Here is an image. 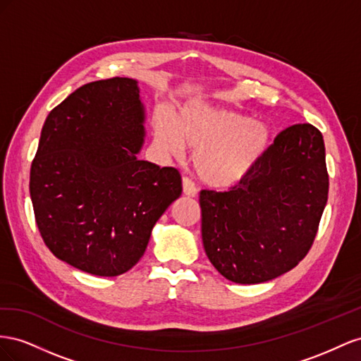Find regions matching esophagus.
I'll return each instance as SVG.
<instances>
[{
  "label": "esophagus",
  "instance_id": "obj_1",
  "mask_svg": "<svg viewBox=\"0 0 361 361\" xmlns=\"http://www.w3.org/2000/svg\"><path fill=\"white\" fill-rule=\"evenodd\" d=\"M183 193L188 195V197H193L197 193V188H195L193 181L188 177H183Z\"/></svg>",
  "mask_w": 361,
  "mask_h": 361
}]
</instances>
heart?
I'll return each mask as SVG.
<instances>
[{
    "instance_id": "b5f03b06",
    "label": "heart",
    "mask_w": 361,
    "mask_h": 361,
    "mask_svg": "<svg viewBox=\"0 0 361 361\" xmlns=\"http://www.w3.org/2000/svg\"><path fill=\"white\" fill-rule=\"evenodd\" d=\"M154 136L161 151L177 156L186 147L195 148L193 168L210 188H231L243 180L260 159L269 142L266 123L243 113L193 102L177 121L157 116Z\"/></svg>"
}]
</instances>
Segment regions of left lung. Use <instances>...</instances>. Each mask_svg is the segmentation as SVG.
Wrapping results in <instances>:
<instances>
[{
  "label": "left lung",
  "mask_w": 361,
  "mask_h": 361,
  "mask_svg": "<svg viewBox=\"0 0 361 361\" xmlns=\"http://www.w3.org/2000/svg\"><path fill=\"white\" fill-rule=\"evenodd\" d=\"M322 133L295 123L276 135L243 180L201 190L205 254L226 280H274L310 251L328 200Z\"/></svg>",
  "instance_id": "left-lung-1"
}]
</instances>
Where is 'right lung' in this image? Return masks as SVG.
<instances>
[{"mask_svg":"<svg viewBox=\"0 0 361 361\" xmlns=\"http://www.w3.org/2000/svg\"><path fill=\"white\" fill-rule=\"evenodd\" d=\"M143 121L137 81L126 77L81 86L47 116L30 197L49 251L80 271H130L181 195L177 169L137 159Z\"/></svg>","mask_w":361,"mask_h":361,"instance_id":"right-lung-1","label":"right lung"}]
</instances>
